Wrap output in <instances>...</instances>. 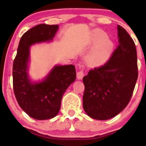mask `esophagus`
I'll return each instance as SVG.
<instances>
[{"mask_svg": "<svg viewBox=\"0 0 146 146\" xmlns=\"http://www.w3.org/2000/svg\"><path fill=\"white\" fill-rule=\"evenodd\" d=\"M84 76V72L83 70H81V71H78V73H77V78H78V80H82Z\"/></svg>", "mask_w": 146, "mask_h": 146, "instance_id": "34e87169", "label": "esophagus"}]
</instances>
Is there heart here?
<instances>
[{
	"label": "heart",
	"mask_w": 146,
	"mask_h": 146,
	"mask_svg": "<svg viewBox=\"0 0 146 146\" xmlns=\"http://www.w3.org/2000/svg\"><path fill=\"white\" fill-rule=\"evenodd\" d=\"M90 44L96 45L87 56V63L91 66H99L110 56L113 49V42L102 30L95 29L92 32Z\"/></svg>",
	"instance_id": "obj_1"
}]
</instances>
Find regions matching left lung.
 Returning a JSON list of instances; mask_svg holds the SVG:
<instances>
[{
    "instance_id": "obj_1",
    "label": "left lung",
    "mask_w": 146,
    "mask_h": 146,
    "mask_svg": "<svg viewBox=\"0 0 146 146\" xmlns=\"http://www.w3.org/2000/svg\"><path fill=\"white\" fill-rule=\"evenodd\" d=\"M117 31L119 45L110 59L83 78L84 110L95 119L106 120L121 113L132 98L138 78L135 42L120 25Z\"/></svg>"
}]
</instances>
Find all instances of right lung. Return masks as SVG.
Here are the masks:
<instances>
[{
    "label": "right lung",
    "mask_w": 146,
    "mask_h": 146,
    "mask_svg": "<svg viewBox=\"0 0 146 146\" xmlns=\"http://www.w3.org/2000/svg\"><path fill=\"white\" fill-rule=\"evenodd\" d=\"M58 25L40 24L21 37L13 64V87L18 104L29 116L38 120L53 118L59 113L66 90L76 78L74 65H57L42 82H31L28 76L31 45L51 41Z\"/></svg>",
    "instance_id": "1"
}]
</instances>
